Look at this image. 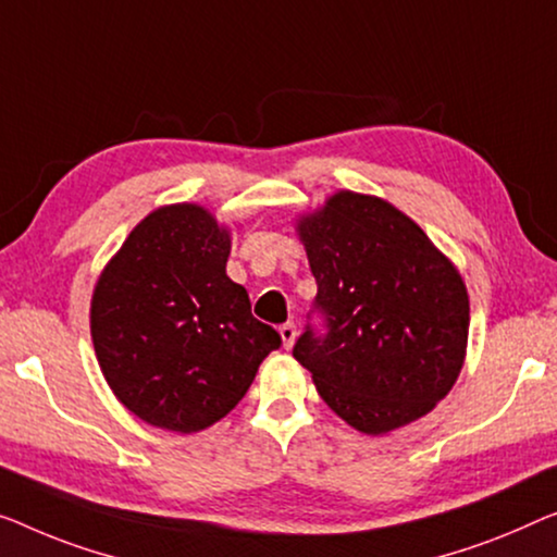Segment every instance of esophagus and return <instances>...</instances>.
Here are the masks:
<instances>
[{
  "label": "esophagus",
  "mask_w": 557,
  "mask_h": 557,
  "mask_svg": "<svg viewBox=\"0 0 557 557\" xmlns=\"http://www.w3.org/2000/svg\"><path fill=\"white\" fill-rule=\"evenodd\" d=\"M280 337H282V345H285L287 350H289V347L295 345V337H297V325H295V322H285V325L280 327Z\"/></svg>",
  "instance_id": "obj_1"
}]
</instances>
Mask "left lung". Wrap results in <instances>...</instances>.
<instances>
[{"mask_svg":"<svg viewBox=\"0 0 557 557\" xmlns=\"http://www.w3.org/2000/svg\"><path fill=\"white\" fill-rule=\"evenodd\" d=\"M297 235L327 335L307 327L295 360L327 408L364 435L420 420L450 393L468 350L458 268L395 205L350 189L302 214Z\"/></svg>","mask_w":557,"mask_h":557,"instance_id":"obj_1","label":"left lung"}]
</instances>
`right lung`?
Segmentation results:
<instances>
[{
    "instance_id": "obj_1",
    "label": "right lung",
    "mask_w": 557,
    "mask_h": 557,
    "mask_svg": "<svg viewBox=\"0 0 557 557\" xmlns=\"http://www.w3.org/2000/svg\"><path fill=\"white\" fill-rule=\"evenodd\" d=\"M230 247V227L202 205H164L97 280L89 330L99 370L147 425L182 435L214 425L282 343L227 277Z\"/></svg>"
}]
</instances>
